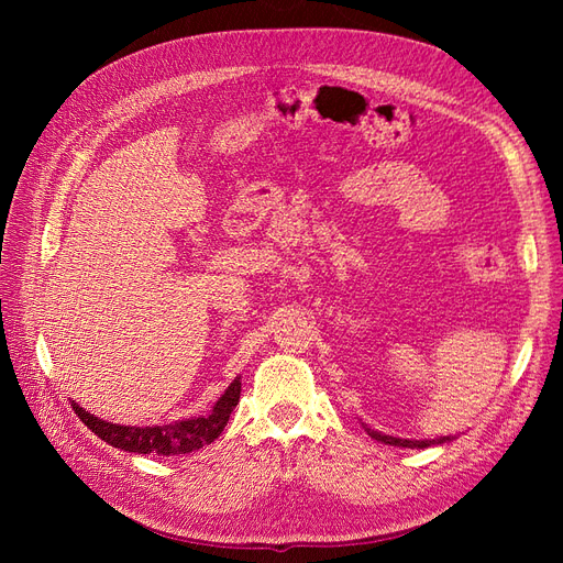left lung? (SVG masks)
Segmentation results:
<instances>
[{
    "instance_id": "8db88e82",
    "label": "left lung",
    "mask_w": 563,
    "mask_h": 563,
    "mask_svg": "<svg viewBox=\"0 0 563 563\" xmlns=\"http://www.w3.org/2000/svg\"><path fill=\"white\" fill-rule=\"evenodd\" d=\"M362 428L366 430V434L371 439L380 441V444H389V446H399V449H428V446H439V444H446V441H453L455 437H439V439H399V437H391V434H383L378 430H371L366 422H362Z\"/></svg>"
}]
</instances>
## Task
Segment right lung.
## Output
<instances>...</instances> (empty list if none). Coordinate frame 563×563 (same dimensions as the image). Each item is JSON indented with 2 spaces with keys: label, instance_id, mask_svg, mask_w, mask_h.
Masks as SVG:
<instances>
[{
  "label": "right lung",
  "instance_id": "1",
  "mask_svg": "<svg viewBox=\"0 0 563 563\" xmlns=\"http://www.w3.org/2000/svg\"><path fill=\"white\" fill-rule=\"evenodd\" d=\"M242 395V376H236L230 387L220 395V399L213 404L211 413L185 418L166 424H147V428H139V424H117L100 420L87 408H81L77 401H73L75 413L87 428L98 434L110 446L122 449L129 453H157V455H185L199 451L201 446L211 444L225 430V424L234 411V406L240 404Z\"/></svg>",
  "mask_w": 563,
  "mask_h": 563
}]
</instances>
